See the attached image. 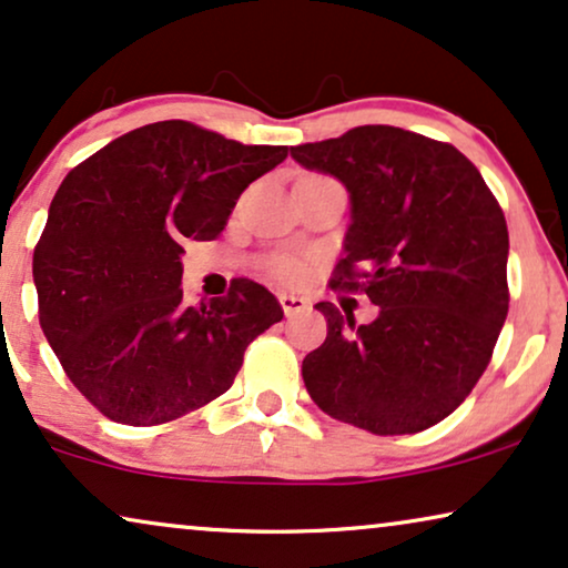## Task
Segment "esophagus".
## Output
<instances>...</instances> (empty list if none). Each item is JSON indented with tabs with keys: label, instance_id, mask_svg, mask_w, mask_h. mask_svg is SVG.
<instances>
[{
	"label": "esophagus",
	"instance_id": "obj_1",
	"mask_svg": "<svg viewBox=\"0 0 568 568\" xmlns=\"http://www.w3.org/2000/svg\"><path fill=\"white\" fill-rule=\"evenodd\" d=\"M280 306H283L285 316H293V314L304 312V308L308 306V301L301 296H291V293H280Z\"/></svg>",
	"mask_w": 568,
	"mask_h": 568
}]
</instances>
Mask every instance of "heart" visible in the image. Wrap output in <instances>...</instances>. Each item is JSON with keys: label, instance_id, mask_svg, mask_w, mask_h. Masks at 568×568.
I'll list each match as a JSON object with an SVG mask.
<instances>
[{"label": "heart", "instance_id": "heart-1", "mask_svg": "<svg viewBox=\"0 0 568 568\" xmlns=\"http://www.w3.org/2000/svg\"><path fill=\"white\" fill-rule=\"evenodd\" d=\"M270 270L272 275L283 280V283H298V280L304 277V264L293 260V256H275V260L270 262Z\"/></svg>", "mask_w": 568, "mask_h": 568}]
</instances>
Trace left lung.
Masks as SVG:
<instances>
[{"label": "left lung", "mask_w": 568, "mask_h": 568, "mask_svg": "<svg viewBox=\"0 0 568 568\" xmlns=\"http://www.w3.org/2000/svg\"><path fill=\"white\" fill-rule=\"evenodd\" d=\"M351 194L332 288L363 291L379 316L355 324L329 301L327 339L304 358L308 395L379 436L455 413L486 372L509 312V231L480 171L447 142L387 124L291 148Z\"/></svg>", "instance_id": "left-lung-1"}]
</instances>
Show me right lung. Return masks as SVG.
I'll use <instances>...</instances> for the list:
<instances>
[{"mask_svg": "<svg viewBox=\"0 0 568 568\" xmlns=\"http://www.w3.org/2000/svg\"><path fill=\"white\" fill-rule=\"evenodd\" d=\"M288 158L192 121L121 134L67 173L33 252L38 320L90 405L158 426L221 397L244 351L283 320L277 298L239 277L229 296L184 304L186 241H213L241 192Z\"/></svg>", "mask_w": 568, "mask_h": 568, "instance_id": "right-lung-1", "label": "right lung"}]
</instances>
